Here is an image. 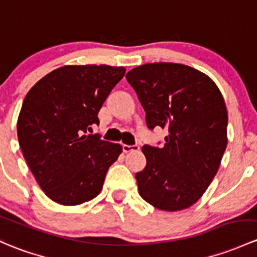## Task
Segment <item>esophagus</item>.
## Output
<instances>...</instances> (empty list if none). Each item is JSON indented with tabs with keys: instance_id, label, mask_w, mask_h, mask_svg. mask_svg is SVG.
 I'll return each instance as SVG.
<instances>
[{
	"instance_id": "34e87169",
	"label": "esophagus",
	"mask_w": 257,
	"mask_h": 257,
	"mask_svg": "<svg viewBox=\"0 0 257 257\" xmlns=\"http://www.w3.org/2000/svg\"><path fill=\"white\" fill-rule=\"evenodd\" d=\"M121 148H123L124 153H131V151H138V150L140 149L139 145H126V144H124Z\"/></svg>"
}]
</instances>
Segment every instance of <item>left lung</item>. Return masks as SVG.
I'll list each match as a JSON object with an SVG mask.
<instances>
[{
	"instance_id": "1",
	"label": "left lung",
	"mask_w": 257,
	"mask_h": 257,
	"mask_svg": "<svg viewBox=\"0 0 257 257\" xmlns=\"http://www.w3.org/2000/svg\"><path fill=\"white\" fill-rule=\"evenodd\" d=\"M125 77L147 113L148 128L169 133L163 148H142L147 166L136 175L139 194L158 209H186L206 192L226 149L223 96L207 75L182 64H145Z\"/></svg>"
}]
</instances>
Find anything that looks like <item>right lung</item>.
I'll return each instance as SVG.
<instances>
[{"label": "right lung", "mask_w": 257, "mask_h": 257, "mask_svg": "<svg viewBox=\"0 0 257 257\" xmlns=\"http://www.w3.org/2000/svg\"><path fill=\"white\" fill-rule=\"evenodd\" d=\"M124 67L67 65L29 90L22 104L17 134L24 159L40 188L54 202L76 206L98 196L119 144L87 134Z\"/></svg>", "instance_id": "add662e5"}]
</instances>
